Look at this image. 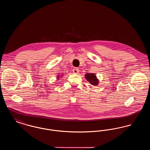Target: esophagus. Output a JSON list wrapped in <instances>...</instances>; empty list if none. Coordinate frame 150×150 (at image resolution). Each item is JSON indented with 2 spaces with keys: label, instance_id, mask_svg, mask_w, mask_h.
<instances>
[{
  "label": "esophagus",
  "instance_id": "esophagus-1",
  "mask_svg": "<svg viewBox=\"0 0 150 150\" xmlns=\"http://www.w3.org/2000/svg\"><path fill=\"white\" fill-rule=\"evenodd\" d=\"M79 70L78 68L75 67V69H74V70H73V73H74V74H78L79 73Z\"/></svg>",
  "mask_w": 150,
  "mask_h": 150
}]
</instances>
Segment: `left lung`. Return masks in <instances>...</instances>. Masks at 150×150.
Listing matches in <instances>:
<instances>
[{
	"mask_svg": "<svg viewBox=\"0 0 150 150\" xmlns=\"http://www.w3.org/2000/svg\"><path fill=\"white\" fill-rule=\"evenodd\" d=\"M85 78L93 86H97L99 83V80L94 74L87 73L85 75Z\"/></svg>",
	"mask_w": 150,
	"mask_h": 150,
	"instance_id": "1",
	"label": "left lung"
}]
</instances>
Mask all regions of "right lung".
<instances>
[{
  "mask_svg": "<svg viewBox=\"0 0 150 150\" xmlns=\"http://www.w3.org/2000/svg\"><path fill=\"white\" fill-rule=\"evenodd\" d=\"M61 76H62V75L61 76V75H58L57 76V79H58L59 78V77H61Z\"/></svg>",
  "mask_w": 150,
  "mask_h": 150,
  "instance_id": "add662e5",
  "label": "right lung"
}]
</instances>
